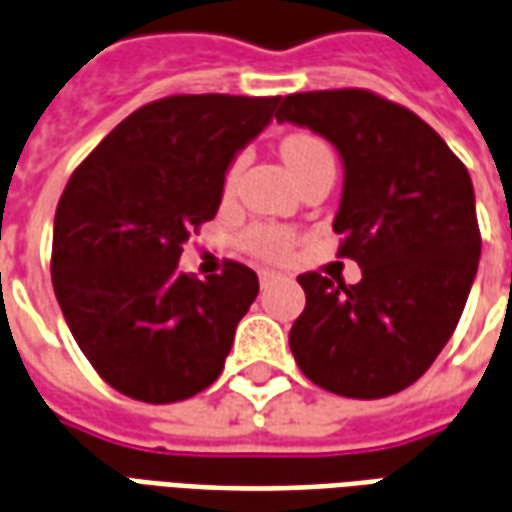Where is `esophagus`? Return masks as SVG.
Instances as JSON below:
<instances>
[{"mask_svg": "<svg viewBox=\"0 0 512 512\" xmlns=\"http://www.w3.org/2000/svg\"><path fill=\"white\" fill-rule=\"evenodd\" d=\"M279 279L277 271H260V288H271Z\"/></svg>", "mask_w": 512, "mask_h": 512, "instance_id": "34e87169", "label": "esophagus"}]
</instances>
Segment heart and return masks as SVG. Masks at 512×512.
Listing matches in <instances>:
<instances>
[{
	"label": "heart",
	"mask_w": 512,
	"mask_h": 512,
	"mask_svg": "<svg viewBox=\"0 0 512 512\" xmlns=\"http://www.w3.org/2000/svg\"><path fill=\"white\" fill-rule=\"evenodd\" d=\"M279 153H282V161L288 164V169L296 178L304 169L312 167L318 158L332 156V150L323 145L318 136L310 134L285 136L282 145H279ZM241 167H244V158H235L233 164L227 167V172H224V194H230L235 189ZM244 246L252 255L263 257V260H285L296 246V235L285 230V227H274V224H255V227L246 230Z\"/></svg>",
	"instance_id": "obj_1"
}]
</instances>
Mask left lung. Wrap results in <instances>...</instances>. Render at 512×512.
<instances>
[{
  "label": "left lung",
  "mask_w": 512,
  "mask_h": 512,
  "mask_svg": "<svg viewBox=\"0 0 512 512\" xmlns=\"http://www.w3.org/2000/svg\"><path fill=\"white\" fill-rule=\"evenodd\" d=\"M277 120L340 150L337 257L362 266L356 285L301 274L307 304L290 329L296 365L334 395H395L433 365L469 299L483 246L472 178L422 117L370 90L285 95Z\"/></svg>",
  "instance_id": "left-lung-1"
}]
</instances>
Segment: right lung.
Wrapping results in <instances>:
<instances>
[{"label":"right lung","instance_id":"right-lung-1","mask_svg":"<svg viewBox=\"0 0 512 512\" xmlns=\"http://www.w3.org/2000/svg\"><path fill=\"white\" fill-rule=\"evenodd\" d=\"M277 104L279 95H167L73 169L54 216L51 285L73 340L120 395L178 403L224 370L257 274L224 260L200 282L178 260L219 211L233 156Z\"/></svg>","mask_w":512,"mask_h":512}]
</instances>
